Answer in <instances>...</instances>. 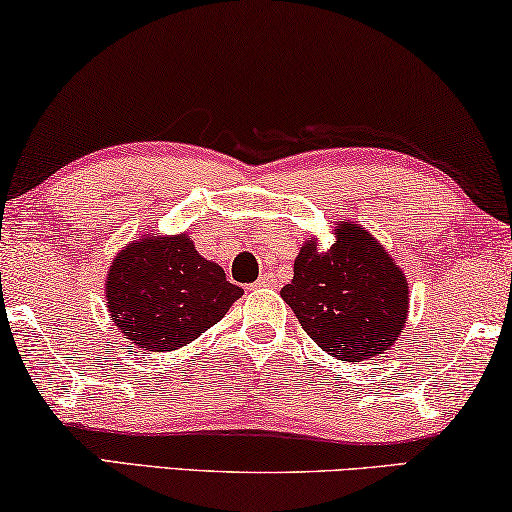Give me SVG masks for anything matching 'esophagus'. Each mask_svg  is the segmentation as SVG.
Returning a JSON list of instances; mask_svg holds the SVG:
<instances>
[{"label":"esophagus","mask_w":512,"mask_h":512,"mask_svg":"<svg viewBox=\"0 0 512 512\" xmlns=\"http://www.w3.org/2000/svg\"><path fill=\"white\" fill-rule=\"evenodd\" d=\"M271 285H276V276H273V273H264V276L255 282V287H271Z\"/></svg>","instance_id":"obj_1"}]
</instances>
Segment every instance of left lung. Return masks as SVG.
I'll return each instance as SVG.
<instances>
[{
  "mask_svg": "<svg viewBox=\"0 0 512 512\" xmlns=\"http://www.w3.org/2000/svg\"><path fill=\"white\" fill-rule=\"evenodd\" d=\"M280 296L324 352L349 363L384 354L407 324V278L375 236L352 223L335 227L324 253L315 239L303 243Z\"/></svg>",
  "mask_w": 512,
  "mask_h": 512,
  "instance_id": "1",
  "label": "left lung"
}]
</instances>
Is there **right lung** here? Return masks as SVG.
Masks as SVG:
<instances>
[{"mask_svg": "<svg viewBox=\"0 0 512 512\" xmlns=\"http://www.w3.org/2000/svg\"><path fill=\"white\" fill-rule=\"evenodd\" d=\"M243 289L197 253L188 234L151 236L114 257L105 299L114 326L149 352H172L225 317Z\"/></svg>", "mask_w": 512, "mask_h": 512, "instance_id": "obj_1", "label": "right lung"}]
</instances>
